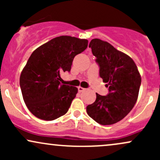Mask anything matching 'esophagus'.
Here are the masks:
<instances>
[{"instance_id": "1", "label": "esophagus", "mask_w": 160, "mask_h": 160, "mask_svg": "<svg viewBox=\"0 0 160 160\" xmlns=\"http://www.w3.org/2000/svg\"><path fill=\"white\" fill-rule=\"evenodd\" d=\"M78 89V92H82V91L85 90V89H84V88L81 87V86H79Z\"/></svg>"}]
</instances>
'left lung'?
<instances>
[{
	"mask_svg": "<svg viewBox=\"0 0 160 160\" xmlns=\"http://www.w3.org/2000/svg\"><path fill=\"white\" fill-rule=\"evenodd\" d=\"M92 49L99 67V76L107 82L108 95L96 93L94 103L86 107L88 115L101 125H112L124 118L137 102L141 78L134 61L111 44L92 39Z\"/></svg>",
	"mask_w": 160,
	"mask_h": 160,
	"instance_id": "obj_1",
	"label": "left lung"
}]
</instances>
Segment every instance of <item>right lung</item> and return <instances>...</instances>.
<instances>
[{
    "label": "right lung",
    "instance_id": "obj_1",
    "mask_svg": "<svg viewBox=\"0 0 160 160\" xmlns=\"http://www.w3.org/2000/svg\"><path fill=\"white\" fill-rule=\"evenodd\" d=\"M87 47V40L60 36L32 52L22 71L19 84L24 102L33 115L53 120L67 113L78 88L61 84L60 73L70 72L75 56Z\"/></svg>",
    "mask_w": 160,
    "mask_h": 160
}]
</instances>
